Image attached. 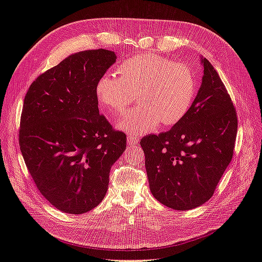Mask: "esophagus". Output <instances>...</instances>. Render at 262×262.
Masks as SVG:
<instances>
[{
    "label": "esophagus",
    "instance_id": "obj_1",
    "mask_svg": "<svg viewBox=\"0 0 262 262\" xmlns=\"http://www.w3.org/2000/svg\"><path fill=\"white\" fill-rule=\"evenodd\" d=\"M126 141H128L129 144H134L137 145L139 143V140L137 137L132 136V134H128V137H126Z\"/></svg>",
    "mask_w": 262,
    "mask_h": 262
}]
</instances>
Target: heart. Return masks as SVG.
<instances>
[{"label": "heart", "mask_w": 262, "mask_h": 262, "mask_svg": "<svg viewBox=\"0 0 262 262\" xmlns=\"http://www.w3.org/2000/svg\"><path fill=\"white\" fill-rule=\"evenodd\" d=\"M114 74L102 75L95 87L100 108L108 115L123 114L137 93L139 106L125 115L119 126L145 134L162 123H178L191 107L196 91L192 70L156 54H140L122 62Z\"/></svg>", "instance_id": "1"}]
</instances>
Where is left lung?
I'll return each mask as SVG.
<instances>
[{"label": "left lung", "instance_id": "8db88e82", "mask_svg": "<svg viewBox=\"0 0 262 262\" xmlns=\"http://www.w3.org/2000/svg\"><path fill=\"white\" fill-rule=\"evenodd\" d=\"M201 62L202 84L184 119L169 131L148 134L140 142L150 192L173 210L207 202L234 153L236 109L215 69L205 58Z\"/></svg>", "mask_w": 262, "mask_h": 262}]
</instances>
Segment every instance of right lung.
Wrapping results in <instances>:
<instances>
[{
    "label": "right lung",
    "mask_w": 262,
    "mask_h": 262,
    "mask_svg": "<svg viewBox=\"0 0 262 262\" xmlns=\"http://www.w3.org/2000/svg\"><path fill=\"white\" fill-rule=\"evenodd\" d=\"M114 51L70 55L31 83L18 132L37 189L58 210L89 212L105 198L109 172L126 145L122 131L99 115L95 87L116 62Z\"/></svg>",
    "instance_id": "obj_1"
}]
</instances>
